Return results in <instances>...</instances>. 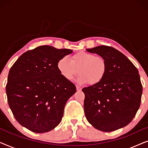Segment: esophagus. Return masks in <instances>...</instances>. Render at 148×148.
I'll return each instance as SVG.
<instances>
[{
    "instance_id": "obj_1",
    "label": "esophagus",
    "mask_w": 148,
    "mask_h": 148,
    "mask_svg": "<svg viewBox=\"0 0 148 148\" xmlns=\"http://www.w3.org/2000/svg\"><path fill=\"white\" fill-rule=\"evenodd\" d=\"M76 89H77V91H81L82 90V88H81L80 86H76Z\"/></svg>"
}]
</instances>
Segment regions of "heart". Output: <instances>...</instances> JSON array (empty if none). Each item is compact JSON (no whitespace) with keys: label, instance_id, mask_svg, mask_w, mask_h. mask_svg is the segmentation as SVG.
Masks as SVG:
<instances>
[{"label":"heart","instance_id":"heart-1","mask_svg":"<svg viewBox=\"0 0 148 148\" xmlns=\"http://www.w3.org/2000/svg\"><path fill=\"white\" fill-rule=\"evenodd\" d=\"M57 68L60 75L67 81H71L77 73L79 84L88 83L90 86L98 85L104 79L108 71V62L104 56L80 51L71 56L58 60Z\"/></svg>","mask_w":148,"mask_h":148}]
</instances>
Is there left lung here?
Listing matches in <instances>:
<instances>
[{"label":"left lung","instance_id":"8db88e82","mask_svg":"<svg viewBox=\"0 0 148 148\" xmlns=\"http://www.w3.org/2000/svg\"><path fill=\"white\" fill-rule=\"evenodd\" d=\"M87 50L104 56L108 62L104 79L82 89L87 120L104 132L127 126L141 104L143 88L138 70L126 56L111 46H99Z\"/></svg>","mask_w":148,"mask_h":148}]
</instances>
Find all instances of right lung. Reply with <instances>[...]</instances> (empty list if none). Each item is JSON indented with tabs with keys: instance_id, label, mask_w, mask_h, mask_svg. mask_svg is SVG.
<instances>
[{
	"instance_id": "right-lung-1",
	"label": "right lung",
	"mask_w": 148,
	"mask_h": 148,
	"mask_svg": "<svg viewBox=\"0 0 148 148\" xmlns=\"http://www.w3.org/2000/svg\"><path fill=\"white\" fill-rule=\"evenodd\" d=\"M72 52L40 46L24 52L11 66L6 86L9 106L17 122L32 132L55 128L66 102L76 92L57 68L58 60Z\"/></svg>"
}]
</instances>
